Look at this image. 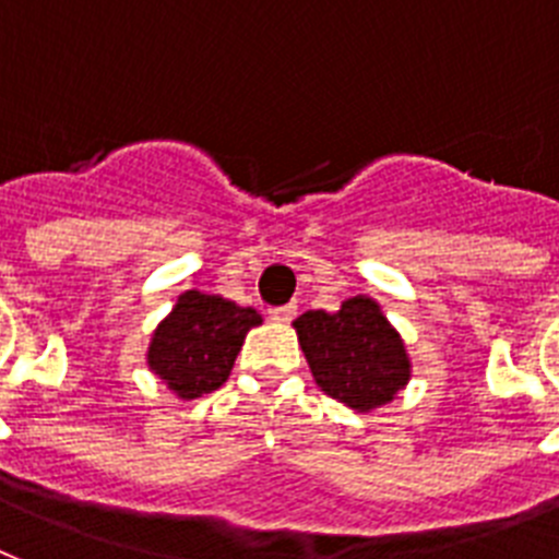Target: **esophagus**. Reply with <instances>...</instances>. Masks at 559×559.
Wrapping results in <instances>:
<instances>
[{
	"instance_id": "1",
	"label": "esophagus",
	"mask_w": 559,
	"mask_h": 559,
	"mask_svg": "<svg viewBox=\"0 0 559 559\" xmlns=\"http://www.w3.org/2000/svg\"><path fill=\"white\" fill-rule=\"evenodd\" d=\"M295 312H298V307H295V304H287V307H275V309H270V321L287 323V321H293Z\"/></svg>"
}]
</instances>
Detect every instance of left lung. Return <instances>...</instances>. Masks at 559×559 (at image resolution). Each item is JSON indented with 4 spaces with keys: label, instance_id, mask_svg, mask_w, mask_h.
<instances>
[{
    "label": "left lung",
    "instance_id": "8db88e82",
    "mask_svg": "<svg viewBox=\"0 0 559 559\" xmlns=\"http://www.w3.org/2000/svg\"><path fill=\"white\" fill-rule=\"evenodd\" d=\"M293 326L318 386L349 409H378L409 381L406 346L367 295H355L337 312L309 309Z\"/></svg>",
    "mask_w": 559,
    "mask_h": 559
}]
</instances>
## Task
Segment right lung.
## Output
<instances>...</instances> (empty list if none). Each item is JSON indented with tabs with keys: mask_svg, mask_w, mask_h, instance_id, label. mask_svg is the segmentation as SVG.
I'll return each mask as SVG.
<instances>
[{
	"mask_svg": "<svg viewBox=\"0 0 559 559\" xmlns=\"http://www.w3.org/2000/svg\"><path fill=\"white\" fill-rule=\"evenodd\" d=\"M258 323L252 307L190 289L153 332L147 364L178 397L207 395L227 381L243 337Z\"/></svg>",
	"mask_w": 559,
	"mask_h": 559,
	"instance_id": "add662e5",
	"label": "right lung"
}]
</instances>
